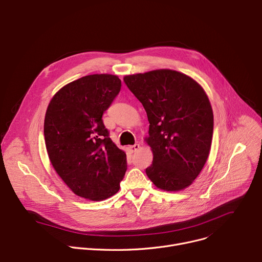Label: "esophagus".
I'll list each match as a JSON object with an SVG mask.
<instances>
[{"label": "esophagus", "instance_id": "esophagus-1", "mask_svg": "<svg viewBox=\"0 0 262 262\" xmlns=\"http://www.w3.org/2000/svg\"><path fill=\"white\" fill-rule=\"evenodd\" d=\"M139 148H140V144H138V143H136V144H134V145H132V146L128 147V149H129L130 152H136V151L139 150Z\"/></svg>", "mask_w": 262, "mask_h": 262}]
</instances>
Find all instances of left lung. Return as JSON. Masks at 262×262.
<instances>
[{
	"mask_svg": "<svg viewBox=\"0 0 262 262\" xmlns=\"http://www.w3.org/2000/svg\"><path fill=\"white\" fill-rule=\"evenodd\" d=\"M124 82L144 106L146 142L154 154L146 174L160 189L179 191L196 179L208 159L213 112L203 88L172 70L127 75Z\"/></svg>",
	"mask_w": 262,
	"mask_h": 262,
	"instance_id": "obj_1",
	"label": "left lung"
}]
</instances>
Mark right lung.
Here are the masks:
<instances>
[{
	"mask_svg": "<svg viewBox=\"0 0 262 262\" xmlns=\"http://www.w3.org/2000/svg\"><path fill=\"white\" fill-rule=\"evenodd\" d=\"M121 89L116 75L94 74L61 88L46 112V148L55 171L72 191L103 201L119 191L126 155L110 138L102 121Z\"/></svg>",
	"mask_w": 262,
	"mask_h": 262,
	"instance_id": "add662e5",
	"label": "right lung"
}]
</instances>
